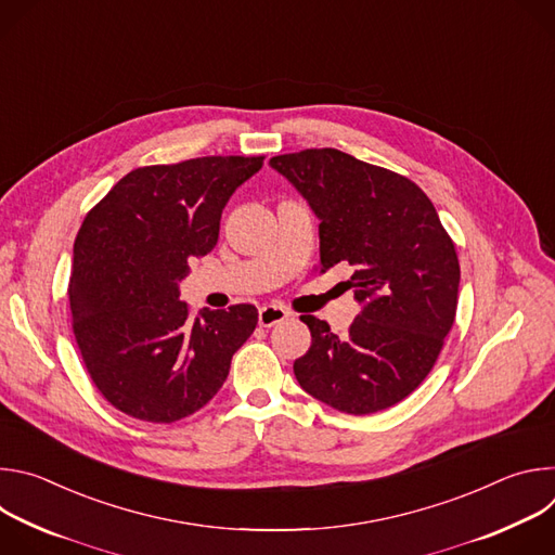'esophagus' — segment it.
Here are the masks:
<instances>
[{"instance_id": "34e87169", "label": "esophagus", "mask_w": 555, "mask_h": 555, "mask_svg": "<svg viewBox=\"0 0 555 555\" xmlns=\"http://www.w3.org/2000/svg\"><path fill=\"white\" fill-rule=\"evenodd\" d=\"M289 315V311L283 307V305H276V302H270V305H263L259 309V325L261 327H272L276 323H283Z\"/></svg>"}]
</instances>
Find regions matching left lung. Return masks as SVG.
Instances as JSON below:
<instances>
[{
    "instance_id": "obj_1",
    "label": "left lung",
    "mask_w": 555,
    "mask_h": 555,
    "mask_svg": "<svg viewBox=\"0 0 555 555\" xmlns=\"http://www.w3.org/2000/svg\"><path fill=\"white\" fill-rule=\"evenodd\" d=\"M321 219V272L347 261L362 311L338 338L325 321L300 315L311 332L294 375L311 398L369 415L384 411L426 379L452 330L459 259L428 195L409 178L338 149L274 155Z\"/></svg>"
}]
</instances>
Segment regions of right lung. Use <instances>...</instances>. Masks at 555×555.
Returning <instances> with one entry per match:
<instances>
[{
	"label": "right lung",
	"instance_id": "obj_1",
	"mask_svg": "<svg viewBox=\"0 0 555 555\" xmlns=\"http://www.w3.org/2000/svg\"><path fill=\"white\" fill-rule=\"evenodd\" d=\"M263 155H206L127 173L86 217L69 274L72 332L103 398L173 424L206 406L259 323L255 305L191 309L178 283L219 236L225 202Z\"/></svg>",
	"mask_w": 555,
	"mask_h": 555
}]
</instances>
